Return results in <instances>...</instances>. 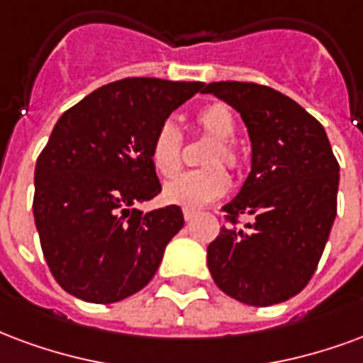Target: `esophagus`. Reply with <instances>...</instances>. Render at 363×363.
<instances>
[{"label":"esophagus","instance_id":"1","mask_svg":"<svg viewBox=\"0 0 363 363\" xmlns=\"http://www.w3.org/2000/svg\"><path fill=\"white\" fill-rule=\"evenodd\" d=\"M196 213H198L196 209H189V208L182 209V216H184V219H186V221H192V219L196 217Z\"/></svg>","mask_w":363,"mask_h":363}]
</instances>
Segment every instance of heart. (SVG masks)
<instances>
[{
  "instance_id": "1",
  "label": "heart",
  "mask_w": 363,
  "mask_h": 363,
  "mask_svg": "<svg viewBox=\"0 0 363 363\" xmlns=\"http://www.w3.org/2000/svg\"><path fill=\"white\" fill-rule=\"evenodd\" d=\"M196 127L202 134L213 138L203 154V165L208 167L179 174L163 189V200L171 206L198 209L216 202L229 190L230 179L227 167L240 165V152L233 142L236 134L235 115L221 104L203 107L196 115ZM150 161L161 177H174L182 165V136L181 130L171 121L163 123L155 130L150 144Z\"/></svg>"
}]
</instances>
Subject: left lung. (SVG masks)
<instances>
[{"label":"left lung","mask_w":363,"mask_h":363,"mask_svg":"<svg viewBox=\"0 0 363 363\" xmlns=\"http://www.w3.org/2000/svg\"><path fill=\"white\" fill-rule=\"evenodd\" d=\"M242 117L252 171L208 246V267L225 294L248 306L296 296L318 269L337 216L339 163L315 117L289 96L254 82H211ZM240 215L255 221L238 230Z\"/></svg>","instance_id":"1"}]
</instances>
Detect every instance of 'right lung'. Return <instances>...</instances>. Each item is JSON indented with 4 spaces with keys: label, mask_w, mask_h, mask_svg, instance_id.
Instances as JSON below:
<instances>
[{
    "label": "right lung",
    "mask_w": 363,
    "mask_h": 363,
    "mask_svg": "<svg viewBox=\"0 0 363 363\" xmlns=\"http://www.w3.org/2000/svg\"><path fill=\"white\" fill-rule=\"evenodd\" d=\"M203 82L123 79L61 115L34 171V221L59 286L92 304L142 291L184 225L179 206L142 213L161 192L155 130Z\"/></svg>",
    "instance_id": "obj_1"
}]
</instances>
